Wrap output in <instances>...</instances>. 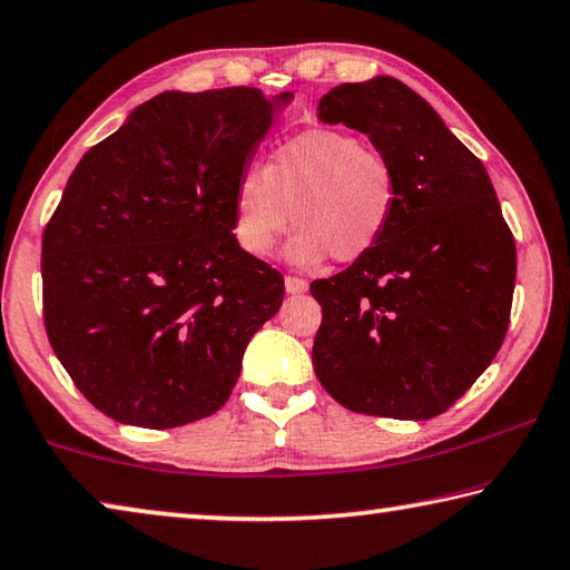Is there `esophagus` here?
I'll return each mask as SVG.
<instances>
[{"label": "esophagus", "mask_w": 570, "mask_h": 570, "mask_svg": "<svg viewBox=\"0 0 570 570\" xmlns=\"http://www.w3.org/2000/svg\"><path fill=\"white\" fill-rule=\"evenodd\" d=\"M284 286H286L288 294H304L306 288H308V284L304 282V278H298V276H286L284 278Z\"/></svg>", "instance_id": "esophagus-1"}]
</instances>
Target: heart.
Instances as JSON below:
<instances>
[{"mask_svg": "<svg viewBox=\"0 0 570 570\" xmlns=\"http://www.w3.org/2000/svg\"><path fill=\"white\" fill-rule=\"evenodd\" d=\"M397 173L360 135L308 128L278 142L264 168L240 173L234 188V234L254 256L298 228L288 256L314 266L332 256L352 264L382 244L397 210Z\"/></svg>", "mask_w": 570, "mask_h": 570, "instance_id": "obj_1", "label": "heart"}]
</instances>
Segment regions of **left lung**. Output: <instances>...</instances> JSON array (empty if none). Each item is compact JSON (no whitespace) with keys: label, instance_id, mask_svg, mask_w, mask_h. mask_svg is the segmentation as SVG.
<instances>
[{"label":"left lung","instance_id":"1","mask_svg":"<svg viewBox=\"0 0 570 570\" xmlns=\"http://www.w3.org/2000/svg\"><path fill=\"white\" fill-rule=\"evenodd\" d=\"M316 110L370 135L397 173L400 196L370 256L308 286L322 306L314 372L352 412L438 417L505 340L515 238L488 170L404 82H344Z\"/></svg>","mask_w":570,"mask_h":570}]
</instances>
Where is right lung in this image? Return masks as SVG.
Listing matches in <instances>:
<instances>
[{
  "label": "right lung",
  "mask_w": 570,
  "mask_h": 570,
  "mask_svg": "<svg viewBox=\"0 0 570 570\" xmlns=\"http://www.w3.org/2000/svg\"><path fill=\"white\" fill-rule=\"evenodd\" d=\"M276 100L160 92L67 180L42 236L45 330L108 417L168 430L214 414L282 306L284 276L234 236L236 180Z\"/></svg>",
  "instance_id": "add662e5"
}]
</instances>
